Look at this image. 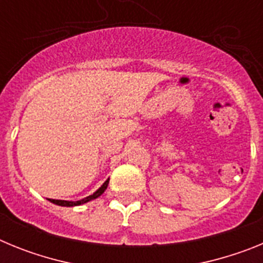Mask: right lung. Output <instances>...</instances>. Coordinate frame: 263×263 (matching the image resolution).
Masks as SVG:
<instances>
[{
	"label": "right lung",
	"instance_id": "1",
	"mask_svg": "<svg viewBox=\"0 0 263 263\" xmlns=\"http://www.w3.org/2000/svg\"><path fill=\"white\" fill-rule=\"evenodd\" d=\"M109 184V179H106L105 182L103 183V185L97 190L96 192H93L92 195H89V196L84 197V199H81V200H78V201H67V200H55V199H48V200L51 201V203L57 204V205H60V206H76V205H81V204H85L88 203V201L90 200H95V199H97L99 196H101V195L105 192L106 187H108Z\"/></svg>",
	"mask_w": 263,
	"mask_h": 263
}]
</instances>
